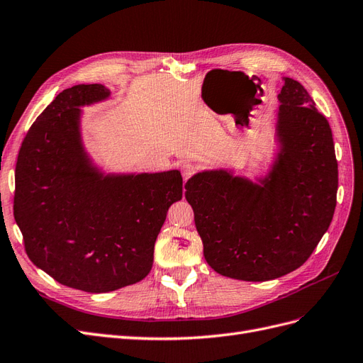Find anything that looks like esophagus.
I'll return each mask as SVG.
<instances>
[{
	"label": "esophagus",
	"instance_id": "esophagus-1",
	"mask_svg": "<svg viewBox=\"0 0 363 363\" xmlns=\"http://www.w3.org/2000/svg\"><path fill=\"white\" fill-rule=\"evenodd\" d=\"M195 172H196V168H195L192 164H183V165H182V174H183L184 182H186L187 179H191Z\"/></svg>",
	"mask_w": 363,
	"mask_h": 363
}]
</instances>
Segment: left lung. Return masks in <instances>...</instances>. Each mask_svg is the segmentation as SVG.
Returning <instances> with one entry per match:
<instances>
[{"label":"left lung","mask_w":363,"mask_h":363,"mask_svg":"<svg viewBox=\"0 0 363 363\" xmlns=\"http://www.w3.org/2000/svg\"><path fill=\"white\" fill-rule=\"evenodd\" d=\"M278 99L281 153L261 184L220 169L198 172L184 186L206 261L233 279L262 282L298 269L335 213L338 162L329 121L291 78Z\"/></svg>","instance_id":"1"}]
</instances>
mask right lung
I'll use <instances>...</instances> for the list:
<instances>
[{
  "mask_svg": "<svg viewBox=\"0 0 363 363\" xmlns=\"http://www.w3.org/2000/svg\"><path fill=\"white\" fill-rule=\"evenodd\" d=\"M108 96L101 84L60 93L31 124L16 162L13 215L25 252L57 282L89 293L147 277L167 211L183 196L177 169L104 176L90 164L79 106Z\"/></svg>",
  "mask_w": 363,
  "mask_h": 363,
  "instance_id": "1",
  "label": "right lung"
}]
</instances>
